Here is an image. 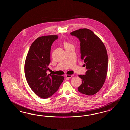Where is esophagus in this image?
I'll use <instances>...</instances> for the list:
<instances>
[{
	"instance_id": "esophagus-1",
	"label": "esophagus",
	"mask_w": 130,
	"mask_h": 130,
	"mask_svg": "<svg viewBox=\"0 0 130 130\" xmlns=\"http://www.w3.org/2000/svg\"><path fill=\"white\" fill-rule=\"evenodd\" d=\"M73 75H66V77H67V78H71V77H72L73 76Z\"/></svg>"
}]
</instances>
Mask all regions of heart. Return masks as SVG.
<instances>
[{"label":"heart","mask_w":130,"mask_h":130,"mask_svg":"<svg viewBox=\"0 0 130 130\" xmlns=\"http://www.w3.org/2000/svg\"><path fill=\"white\" fill-rule=\"evenodd\" d=\"M70 45H71L69 44H68V43H67V42H65V43H64V46H65V47H68V46H70Z\"/></svg>","instance_id":"b5f03b06"}]
</instances>
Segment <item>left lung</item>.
<instances>
[{"mask_svg": "<svg viewBox=\"0 0 130 130\" xmlns=\"http://www.w3.org/2000/svg\"><path fill=\"white\" fill-rule=\"evenodd\" d=\"M80 42L81 58L87 71L79 75L82 83L78 88L84 94L92 95L103 86L108 70V58L105 46L99 37L87 29H80L70 33Z\"/></svg>", "mask_w": 130, "mask_h": 130, "instance_id": "obj_1", "label": "left lung"}]
</instances>
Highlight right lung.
<instances>
[{
  "instance_id": "add662e5",
  "label": "right lung",
  "mask_w": 130,
  "mask_h": 130,
  "mask_svg": "<svg viewBox=\"0 0 130 130\" xmlns=\"http://www.w3.org/2000/svg\"><path fill=\"white\" fill-rule=\"evenodd\" d=\"M56 35L38 37L31 45L25 60L26 80L32 91L39 97L47 99L57 92L64 77L47 74L50 63V51Z\"/></svg>"
}]
</instances>
